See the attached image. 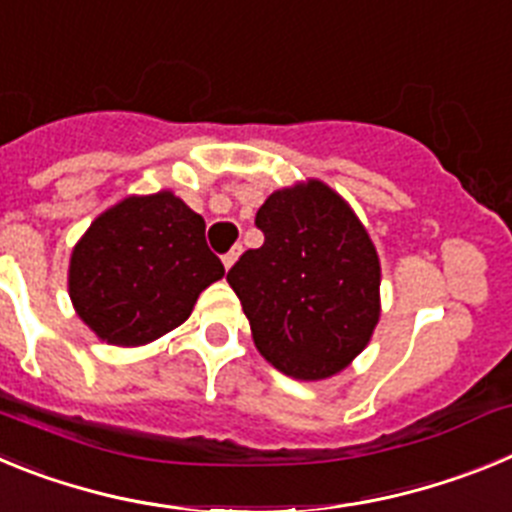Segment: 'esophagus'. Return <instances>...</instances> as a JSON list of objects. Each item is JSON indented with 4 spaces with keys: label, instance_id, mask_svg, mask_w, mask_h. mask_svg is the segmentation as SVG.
<instances>
[{
    "label": "esophagus",
    "instance_id": "esophagus-1",
    "mask_svg": "<svg viewBox=\"0 0 512 512\" xmlns=\"http://www.w3.org/2000/svg\"><path fill=\"white\" fill-rule=\"evenodd\" d=\"M238 253H241V246L230 248V251L225 253V256H223V266H225V269H230V266L235 264V259H238Z\"/></svg>",
    "mask_w": 512,
    "mask_h": 512
}]
</instances>
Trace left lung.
<instances>
[{"instance_id": "left-lung-1", "label": "left lung", "mask_w": 512, "mask_h": 512, "mask_svg": "<svg viewBox=\"0 0 512 512\" xmlns=\"http://www.w3.org/2000/svg\"><path fill=\"white\" fill-rule=\"evenodd\" d=\"M261 248L228 271L253 341L295 379H325L364 351L379 320V259L323 182L279 189L256 212Z\"/></svg>"}]
</instances>
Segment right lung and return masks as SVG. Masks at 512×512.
<instances>
[{
    "instance_id": "add662e5",
    "label": "right lung",
    "mask_w": 512,
    "mask_h": 512,
    "mask_svg": "<svg viewBox=\"0 0 512 512\" xmlns=\"http://www.w3.org/2000/svg\"><path fill=\"white\" fill-rule=\"evenodd\" d=\"M223 274L205 220L158 192L128 197L94 220L71 253L69 295L102 341L140 346L182 325Z\"/></svg>"
}]
</instances>
